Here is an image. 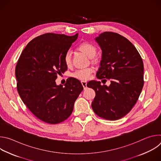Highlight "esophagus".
Masks as SVG:
<instances>
[{
  "instance_id": "1",
  "label": "esophagus",
  "mask_w": 161,
  "mask_h": 161,
  "mask_svg": "<svg viewBox=\"0 0 161 161\" xmlns=\"http://www.w3.org/2000/svg\"><path fill=\"white\" fill-rule=\"evenodd\" d=\"M81 84H82V85H83L84 89H85V88H86V81H84V80H82V81H81Z\"/></svg>"
}]
</instances>
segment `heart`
<instances>
[{"label":"heart","instance_id":"1","mask_svg":"<svg viewBox=\"0 0 161 161\" xmlns=\"http://www.w3.org/2000/svg\"><path fill=\"white\" fill-rule=\"evenodd\" d=\"M80 49L84 52L89 58H92L96 56L97 53V49L95 46L90 42H83L81 43L80 47ZM64 62L66 65H69L71 63V53L70 51H67L64 55ZM92 71V69L90 68H85V69H81L76 71L73 73V76L83 80H85L90 78V74Z\"/></svg>","mask_w":161,"mask_h":161}]
</instances>
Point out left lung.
<instances>
[{
  "instance_id": "1",
  "label": "left lung",
  "mask_w": 161,
  "mask_h": 161,
  "mask_svg": "<svg viewBox=\"0 0 161 161\" xmlns=\"http://www.w3.org/2000/svg\"><path fill=\"white\" fill-rule=\"evenodd\" d=\"M95 41L102 51L96 77L111 79V84L88 82L86 86L96 92L92 108L99 117L116 120L127 114L139 98L144 85L143 60L134 46L119 34L104 32Z\"/></svg>"
}]
</instances>
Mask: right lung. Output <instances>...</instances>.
Segmentation results:
<instances>
[{
	"instance_id": "right-lung-1",
	"label": "right lung",
	"mask_w": 161,
	"mask_h": 161,
	"mask_svg": "<svg viewBox=\"0 0 161 161\" xmlns=\"http://www.w3.org/2000/svg\"><path fill=\"white\" fill-rule=\"evenodd\" d=\"M78 34L47 33L33 39L22 52L15 69L18 92L29 110L41 120L60 123L71 115L75 101L83 87L69 78L63 85L56 84L58 75L67 65L64 57Z\"/></svg>"
}]
</instances>
